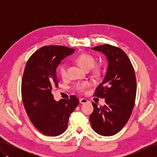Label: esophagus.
Here are the masks:
<instances>
[{"mask_svg":"<svg viewBox=\"0 0 157 157\" xmlns=\"http://www.w3.org/2000/svg\"><path fill=\"white\" fill-rule=\"evenodd\" d=\"M88 102V101L86 98H80V99H79V102H80L81 104H85V103H87Z\"/></svg>","mask_w":157,"mask_h":157,"instance_id":"1","label":"esophagus"}]
</instances>
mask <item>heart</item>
<instances>
[{
    "mask_svg": "<svg viewBox=\"0 0 157 157\" xmlns=\"http://www.w3.org/2000/svg\"><path fill=\"white\" fill-rule=\"evenodd\" d=\"M75 61L78 64L82 66L83 68L86 69H90L92 68L94 72H97L98 71V67L95 66L96 60L95 58L92 55L87 52H82L78 55L75 58ZM58 73L60 78L61 79H65L67 75V64L65 62H63L58 67ZM92 86L90 82L85 81L82 82H78L75 84V87L77 90L81 92H85L87 90Z\"/></svg>",
    "mask_w": 157,
    "mask_h": 157,
    "instance_id": "1",
    "label": "heart"
}]
</instances>
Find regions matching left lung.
I'll return each instance as SVG.
<instances>
[{
    "mask_svg": "<svg viewBox=\"0 0 157 157\" xmlns=\"http://www.w3.org/2000/svg\"><path fill=\"white\" fill-rule=\"evenodd\" d=\"M92 49L106 55L108 68L94 94L105 98L106 105L98 106L92 102L94 111L90 121L97 134L111 136L121 131L134 109L137 88L135 71L128 55L120 48L105 44Z\"/></svg>",
    "mask_w": 157,
    "mask_h": 157,
    "instance_id": "1",
    "label": "left lung"
}]
</instances>
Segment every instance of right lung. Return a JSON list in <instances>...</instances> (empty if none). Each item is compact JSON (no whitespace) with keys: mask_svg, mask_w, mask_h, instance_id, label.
<instances>
[{"mask_svg":"<svg viewBox=\"0 0 157 157\" xmlns=\"http://www.w3.org/2000/svg\"><path fill=\"white\" fill-rule=\"evenodd\" d=\"M74 51L64 46H44L26 63L21 82L23 106L33 125L44 135L63 134L70 115L79 104L75 96L56 102L51 93L53 88L58 87L56 67Z\"/></svg>","mask_w":157,"mask_h":157,"instance_id":"obj_1","label":"right lung"}]
</instances>
